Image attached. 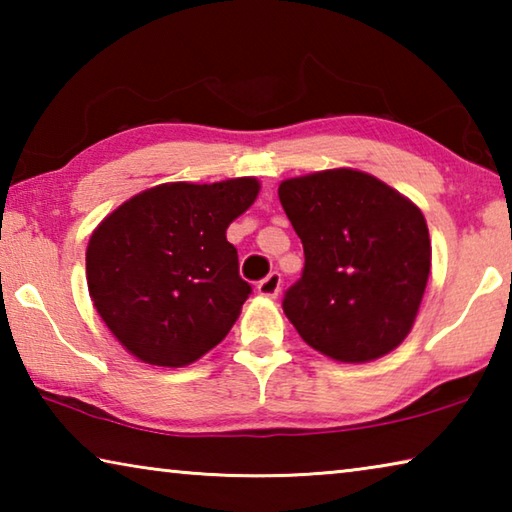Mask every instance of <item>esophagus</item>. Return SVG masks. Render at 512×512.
Here are the masks:
<instances>
[{
    "label": "esophagus",
    "instance_id": "1",
    "mask_svg": "<svg viewBox=\"0 0 512 512\" xmlns=\"http://www.w3.org/2000/svg\"><path fill=\"white\" fill-rule=\"evenodd\" d=\"M282 289V275L280 271H273L268 273L262 282L257 284V293L259 296H266V298H275L277 293Z\"/></svg>",
    "mask_w": 512,
    "mask_h": 512
}]
</instances>
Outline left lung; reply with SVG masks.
Instances as JSON below:
<instances>
[{"label": "left lung", "mask_w": 512, "mask_h": 512, "mask_svg": "<svg viewBox=\"0 0 512 512\" xmlns=\"http://www.w3.org/2000/svg\"><path fill=\"white\" fill-rule=\"evenodd\" d=\"M280 203L305 250L282 309L302 341L363 363L400 345L431 266L422 212L375 176L352 169L284 180Z\"/></svg>", "instance_id": "left-lung-1"}]
</instances>
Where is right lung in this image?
Instances as JSON below:
<instances>
[{
  "mask_svg": "<svg viewBox=\"0 0 512 512\" xmlns=\"http://www.w3.org/2000/svg\"><path fill=\"white\" fill-rule=\"evenodd\" d=\"M257 192L255 178L158 185L94 230L85 253L90 296L137 359L180 368L225 339L253 293L225 230Z\"/></svg>",
  "mask_w": 512,
  "mask_h": 512,
  "instance_id": "obj_1",
  "label": "right lung"
}]
</instances>
